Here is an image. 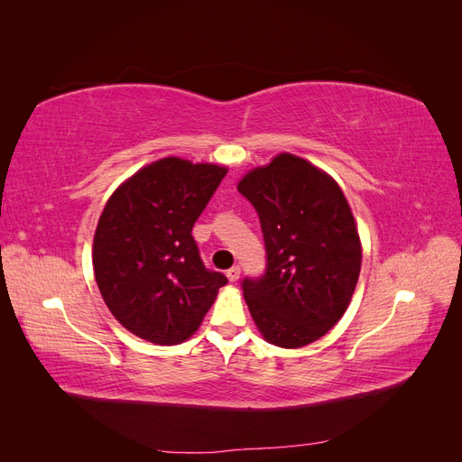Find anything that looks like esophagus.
<instances>
[{
  "label": "esophagus",
  "instance_id": "esophagus-1",
  "mask_svg": "<svg viewBox=\"0 0 462 462\" xmlns=\"http://www.w3.org/2000/svg\"><path fill=\"white\" fill-rule=\"evenodd\" d=\"M227 279H229V282L233 283V282H236V279H239L241 277V268H239V265H233V268L231 270H227Z\"/></svg>",
  "mask_w": 462,
  "mask_h": 462
}]
</instances>
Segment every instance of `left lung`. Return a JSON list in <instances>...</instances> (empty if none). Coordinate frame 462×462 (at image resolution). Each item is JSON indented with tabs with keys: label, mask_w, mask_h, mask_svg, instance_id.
I'll return each instance as SVG.
<instances>
[{
	"label": "left lung",
	"mask_w": 462,
	"mask_h": 462,
	"mask_svg": "<svg viewBox=\"0 0 462 462\" xmlns=\"http://www.w3.org/2000/svg\"><path fill=\"white\" fill-rule=\"evenodd\" d=\"M256 208L268 268L243 291L262 337L282 348L318 341L353 299L362 263L356 221L329 173L295 153L245 173L236 185Z\"/></svg>",
	"instance_id": "obj_1"
}]
</instances>
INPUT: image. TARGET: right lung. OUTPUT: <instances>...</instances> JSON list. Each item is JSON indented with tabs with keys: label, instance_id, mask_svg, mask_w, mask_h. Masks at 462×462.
<instances>
[{
	"label": "right lung",
	"instance_id": "obj_1",
	"mask_svg": "<svg viewBox=\"0 0 462 462\" xmlns=\"http://www.w3.org/2000/svg\"><path fill=\"white\" fill-rule=\"evenodd\" d=\"M227 167L162 158L125 179L92 243L94 277L119 324L153 345L197 333L227 277L208 272L192 226Z\"/></svg>",
	"mask_w": 462,
	"mask_h": 462
}]
</instances>
